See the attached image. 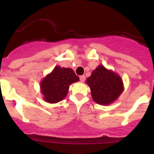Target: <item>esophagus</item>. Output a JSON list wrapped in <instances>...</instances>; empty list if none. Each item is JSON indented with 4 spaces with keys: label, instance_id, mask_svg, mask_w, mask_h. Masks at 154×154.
Returning <instances> with one entry per match:
<instances>
[{
    "label": "esophagus",
    "instance_id": "esophagus-1",
    "mask_svg": "<svg viewBox=\"0 0 154 154\" xmlns=\"http://www.w3.org/2000/svg\"><path fill=\"white\" fill-rule=\"evenodd\" d=\"M85 80V75H82V76H80V81L82 82H84Z\"/></svg>",
    "mask_w": 154,
    "mask_h": 154
}]
</instances>
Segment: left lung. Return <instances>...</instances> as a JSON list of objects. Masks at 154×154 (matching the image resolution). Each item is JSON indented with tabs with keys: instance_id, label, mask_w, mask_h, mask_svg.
<instances>
[{
	"instance_id": "obj_1",
	"label": "left lung",
	"mask_w": 154,
	"mask_h": 154,
	"mask_svg": "<svg viewBox=\"0 0 154 154\" xmlns=\"http://www.w3.org/2000/svg\"><path fill=\"white\" fill-rule=\"evenodd\" d=\"M86 84L91 90L93 100L101 105L114 102L124 91L122 77L102 65H98L86 79Z\"/></svg>"
}]
</instances>
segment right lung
Here are the masks:
<instances>
[{
	"instance_id": "obj_1",
	"label": "right lung",
	"mask_w": 154,
	"mask_h": 154,
	"mask_svg": "<svg viewBox=\"0 0 154 154\" xmlns=\"http://www.w3.org/2000/svg\"><path fill=\"white\" fill-rule=\"evenodd\" d=\"M78 81L79 77L72 69L57 65L40 83L43 100L51 104L62 101L68 94L70 85Z\"/></svg>"
}]
</instances>
